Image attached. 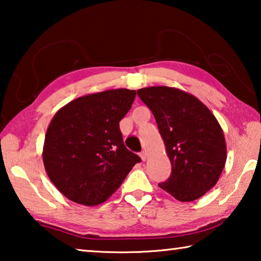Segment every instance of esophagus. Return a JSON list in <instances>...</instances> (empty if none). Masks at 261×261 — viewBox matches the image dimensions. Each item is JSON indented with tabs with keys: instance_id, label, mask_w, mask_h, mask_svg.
I'll list each match as a JSON object with an SVG mask.
<instances>
[{
	"instance_id": "obj_1",
	"label": "esophagus",
	"mask_w": 261,
	"mask_h": 261,
	"mask_svg": "<svg viewBox=\"0 0 261 261\" xmlns=\"http://www.w3.org/2000/svg\"><path fill=\"white\" fill-rule=\"evenodd\" d=\"M140 158H141V160H143V161H146V159H147V154H146V152H145V151L140 152Z\"/></svg>"
}]
</instances>
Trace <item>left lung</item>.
Returning <instances> with one entry per match:
<instances>
[{
    "mask_svg": "<svg viewBox=\"0 0 261 261\" xmlns=\"http://www.w3.org/2000/svg\"><path fill=\"white\" fill-rule=\"evenodd\" d=\"M152 110L165 141L171 174L159 184L179 201L210 191L226 165V140L216 118L196 96L177 88L153 86L137 91Z\"/></svg>",
    "mask_w": 261,
    "mask_h": 261,
    "instance_id": "1",
    "label": "left lung"
}]
</instances>
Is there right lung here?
I'll list each match as a JSON object with an SVG mask.
<instances>
[{
  "instance_id": "obj_1",
  "label": "right lung",
  "mask_w": 261,
  "mask_h": 261,
  "mask_svg": "<svg viewBox=\"0 0 261 261\" xmlns=\"http://www.w3.org/2000/svg\"><path fill=\"white\" fill-rule=\"evenodd\" d=\"M136 91L120 88L81 96L53 117L43 145V165L68 199L85 206L103 202L141 161L123 143L120 121Z\"/></svg>"
}]
</instances>
